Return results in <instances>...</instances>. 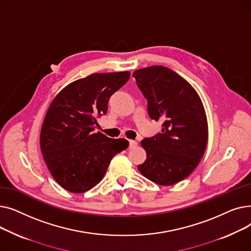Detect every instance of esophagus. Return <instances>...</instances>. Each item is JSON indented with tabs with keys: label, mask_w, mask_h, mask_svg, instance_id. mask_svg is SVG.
<instances>
[{
	"label": "esophagus",
	"mask_w": 251,
	"mask_h": 251,
	"mask_svg": "<svg viewBox=\"0 0 251 251\" xmlns=\"http://www.w3.org/2000/svg\"><path fill=\"white\" fill-rule=\"evenodd\" d=\"M137 146V142L135 140H129V148L130 149H133Z\"/></svg>",
	"instance_id": "1"
}]
</instances>
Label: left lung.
<instances>
[{"instance_id":"left-lung-1","label":"left lung","mask_w":251,"mask_h":251,"mask_svg":"<svg viewBox=\"0 0 251 251\" xmlns=\"http://www.w3.org/2000/svg\"><path fill=\"white\" fill-rule=\"evenodd\" d=\"M132 75L148 100L149 116L163 121L160 133L141 141L147 160L137 168L156 184L173 185L193 172L204 153L208 133L203 104L185 79L164 66Z\"/></svg>"}]
</instances>
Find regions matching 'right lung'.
Masks as SVG:
<instances>
[{
	"instance_id": "1",
	"label": "right lung",
	"mask_w": 251,
	"mask_h": 251,
	"mask_svg": "<svg viewBox=\"0 0 251 251\" xmlns=\"http://www.w3.org/2000/svg\"><path fill=\"white\" fill-rule=\"evenodd\" d=\"M129 72L95 73L70 83L51 101L41 133V149L51 176L73 193L99 184L111 160L128 148L126 139L95 133L97 118L107 114L111 96Z\"/></svg>"
}]
</instances>
